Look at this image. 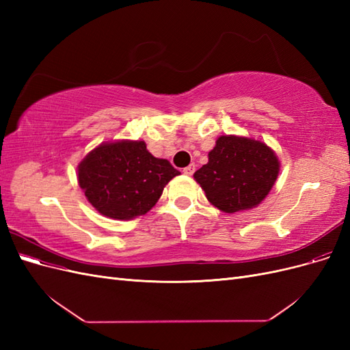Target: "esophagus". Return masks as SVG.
Wrapping results in <instances>:
<instances>
[{"mask_svg":"<svg viewBox=\"0 0 350 350\" xmlns=\"http://www.w3.org/2000/svg\"><path fill=\"white\" fill-rule=\"evenodd\" d=\"M194 171H196V165H194V163H191V165H188L187 167H184V174L188 175V176H191V175L194 174Z\"/></svg>","mask_w":350,"mask_h":350,"instance_id":"obj_1","label":"esophagus"}]
</instances>
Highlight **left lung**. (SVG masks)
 <instances>
[{
    "label": "left lung",
    "mask_w": 350,
    "mask_h": 350,
    "mask_svg": "<svg viewBox=\"0 0 350 350\" xmlns=\"http://www.w3.org/2000/svg\"><path fill=\"white\" fill-rule=\"evenodd\" d=\"M280 162L271 147L241 135H220L208 162L194 174L211 206L224 213L257 207L279 176Z\"/></svg>",
    "instance_id": "left-lung-1"
}]
</instances>
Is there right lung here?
<instances>
[{
	"instance_id": "right-lung-1",
	"label": "right lung",
	"mask_w": 350,
	"mask_h": 350,
	"mask_svg": "<svg viewBox=\"0 0 350 350\" xmlns=\"http://www.w3.org/2000/svg\"><path fill=\"white\" fill-rule=\"evenodd\" d=\"M179 174L166 159L147 150L143 140L100 143L77 166L79 185L89 203L115 220L146 215Z\"/></svg>"
}]
</instances>
